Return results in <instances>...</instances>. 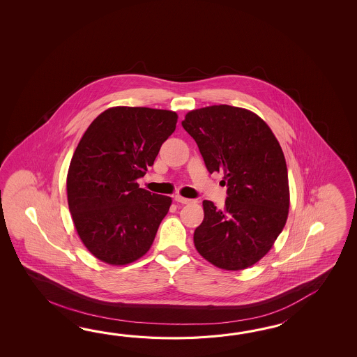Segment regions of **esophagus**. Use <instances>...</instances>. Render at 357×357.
<instances>
[{"label": "esophagus", "instance_id": "esophagus-1", "mask_svg": "<svg viewBox=\"0 0 357 357\" xmlns=\"http://www.w3.org/2000/svg\"><path fill=\"white\" fill-rule=\"evenodd\" d=\"M175 200L177 203H181V204H190L192 203V199H188V197H181V195H176Z\"/></svg>", "mask_w": 357, "mask_h": 357}]
</instances>
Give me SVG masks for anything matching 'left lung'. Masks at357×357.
Returning <instances> with one entry per match:
<instances>
[{"instance_id":"1","label":"left lung","mask_w":357,"mask_h":357,"mask_svg":"<svg viewBox=\"0 0 357 357\" xmlns=\"http://www.w3.org/2000/svg\"><path fill=\"white\" fill-rule=\"evenodd\" d=\"M181 123L197 142L208 171H223L227 185L222 209L203 202L204 220L194 232L197 250L227 271L255 264L271 250L289 215L281 145L266 122L238 107L194 109Z\"/></svg>"}]
</instances>
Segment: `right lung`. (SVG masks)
I'll list each match as a JSON object with an SVG mask.
<instances>
[{
    "label": "right lung",
    "mask_w": 357,
    "mask_h": 357,
    "mask_svg": "<svg viewBox=\"0 0 357 357\" xmlns=\"http://www.w3.org/2000/svg\"><path fill=\"white\" fill-rule=\"evenodd\" d=\"M177 114L114 107L84 132L68 167V203L77 235L99 260L125 266L151 249L171 197L139 188Z\"/></svg>",
    "instance_id": "1"
}]
</instances>
